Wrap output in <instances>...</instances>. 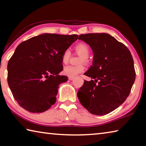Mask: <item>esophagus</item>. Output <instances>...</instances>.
Returning a JSON list of instances; mask_svg holds the SVG:
<instances>
[{
  "label": "esophagus",
  "mask_w": 146,
  "mask_h": 146,
  "mask_svg": "<svg viewBox=\"0 0 146 146\" xmlns=\"http://www.w3.org/2000/svg\"><path fill=\"white\" fill-rule=\"evenodd\" d=\"M68 79L70 80H73V79H74V77H68Z\"/></svg>",
  "instance_id": "obj_1"
}]
</instances>
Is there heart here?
Returning <instances> with one entry per match:
<instances>
[{"label":"heart","instance_id":"heart-1","mask_svg":"<svg viewBox=\"0 0 146 146\" xmlns=\"http://www.w3.org/2000/svg\"><path fill=\"white\" fill-rule=\"evenodd\" d=\"M75 49L77 52L82 56L81 58V62H86L87 58L90 55V48L85 44L81 43L76 45L75 47ZM70 51L69 49H66L64 51L62 55V62L64 64L68 63L69 59L70 57ZM84 71V66L83 65H78V66H66L64 68L63 73L64 75L70 76V77H74L78 75V74L83 72Z\"/></svg>","mask_w":146,"mask_h":146}]
</instances>
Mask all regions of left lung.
I'll return each instance as SVG.
<instances>
[{
	"label": "left lung",
	"instance_id": "8db88e82",
	"mask_svg": "<svg viewBox=\"0 0 146 146\" xmlns=\"http://www.w3.org/2000/svg\"><path fill=\"white\" fill-rule=\"evenodd\" d=\"M78 39L93 51L92 66L84 75L94 80H84L77 97L91 114L106 115L129 95L136 76L132 55L124 44L110 34H82Z\"/></svg>",
	"mask_w": 146,
	"mask_h": 146
}]
</instances>
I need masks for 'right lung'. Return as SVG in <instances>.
<instances>
[{
	"mask_svg": "<svg viewBox=\"0 0 146 146\" xmlns=\"http://www.w3.org/2000/svg\"><path fill=\"white\" fill-rule=\"evenodd\" d=\"M78 37L44 33L17 47L8 64V83L24 110L42 113L55 103L59 85L68 80L58 75L63 70L62 55Z\"/></svg>",
	"mask_w": 146,
	"mask_h": 146,
	"instance_id": "1",
	"label": "right lung"
}]
</instances>
